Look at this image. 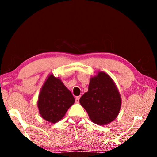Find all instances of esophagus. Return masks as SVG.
I'll return each mask as SVG.
<instances>
[{
  "instance_id": "34e87169",
  "label": "esophagus",
  "mask_w": 157,
  "mask_h": 157,
  "mask_svg": "<svg viewBox=\"0 0 157 157\" xmlns=\"http://www.w3.org/2000/svg\"><path fill=\"white\" fill-rule=\"evenodd\" d=\"M79 98H80V95H79V96H77L75 98V102L76 103H78L79 101Z\"/></svg>"
}]
</instances>
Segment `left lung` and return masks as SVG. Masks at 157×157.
<instances>
[{"label": "left lung", "mask_w": 157, "mask_h": 157, "mask_svg": "<svg viewBox=\"0 0 157 157\" xmlns=\"http://www.w3.org/2000/svg\"><path fill=\"white\" fill-rule=\"evenodd\" d=\"M92 122L105 125L115 120L121 107V98L111 77L102 71L90 79L89 91L79 99Z\"/></svg>", "instance_id": "1"}]
</instances>
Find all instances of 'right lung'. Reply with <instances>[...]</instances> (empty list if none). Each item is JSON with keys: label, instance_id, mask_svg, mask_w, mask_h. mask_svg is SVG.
Here are the masks:
<instances>
[{"label": "right lung", "instance_id": "obj_1", "mask_svg": "<svg viewBox=\"0 0 157 157\" xmlns=\"http://www.w3.org/2000/svg\"><path fill=\"white\" fill-rule=\"evenodd\" d=\"M75 102V98L61 79L51 74L46 79L39 95V113L45 120L55 123L60 121Z\"/></svg>", "mask_w": 157, "mask_h": 157}]
</instances>
